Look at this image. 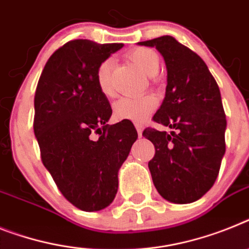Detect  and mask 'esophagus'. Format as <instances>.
<instances>
[{
	"label": "esophagus",
	"instance_id": "esophagus-1",
	"mask_svg": "<svg viewBox=\"0 0 249 249\" xmlns=\"http://www.w3.org/2000/svg\"><path fill=\"white\" fill-rule=\"evenodd\" d=\"M135 128H137L138 135H139V137H142V131H143V125H142V124H135Z\"/></svg>",
	"mask_w": 249,
	"mask_h": 249
}]
</instances>
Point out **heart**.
Segmentation results:
<instances>
[{
    "mask_svg": "<svg viewBox=\"0 0 249 249\" xmlns=\"http://www.w3.org/2000/svg\"><path fill=\"white\" fill-rule=\"evenodd\" d=\"M128 58L135 66L149 77L156 76L160 67L158 54L149 48H137L128 54ZM112 59H105L96 71V82L100 92L105 97L114 96V87L111 85ZM157 107V99L154 96H141V97H123L114 104L112 114L115 120H128L131 123L142 124L153 114Z\"/></svg>",
    "mask_w": 249,
    "mask_h": 249,
    "instance_id": "obj_1",
    "label": "heart"
}]
</instances>
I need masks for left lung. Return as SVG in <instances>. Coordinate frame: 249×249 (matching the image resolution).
I'll return each mask as SVG.
<instances>
[{"mask_svg": "<svg viewBox=\"0 0 249 249\" xmlns=\"http://www.w3.org/2000/svg\"><path fill=\"white\" fill-rule=\"evenodd\" d=\"M138 44L154 47L163 57L166 96L153 120L173 129L171 134L143 131L156 148L148 163L152 179L167 201L190 204L212 189L225 153L227 119L218 83L205 62L173 36Z\"/></svg>", "mask_w": 249, "mask_h": 249, "instance_id": "1", "label": "left lung"}]
</instances>
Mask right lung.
<instances>
[{"mask_svg":"<svg viewBox=\"0 0 249 249\" xmlns=\"http://www.w3.org/2000/svg\"><path fill=\"white\" fill-rule=\"evenodd\" d=\"M123 47L68 41L52 54L37 82L34 133L41 160L64 197L83 212L111 204L118 172L138 138L131 121L107 124L111 106L96 82L100 64Z\"/></svg>","mask_w":249,"mask_h":249,"instance_id":"1","label":"right lung"}]
</instances>
